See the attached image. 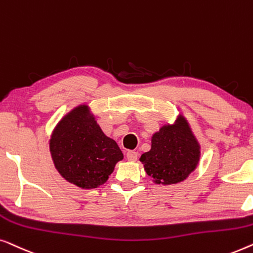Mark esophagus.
Returning <instances> with one entry per match:
<instances>
[{"label": "esophagus", "instance_id": "34e87169", "mask_svg": "<svg viewBox=\"0 0 253 253\" xmlns=\"http://www.w3.org/2000/svg\"><path fill=\"white\" fill-rule=\"evenodd\" d=\"M126 156H127L128 161H130V162H135L137 159V152L136 151H133V150L127 151Z\"/></svg>", "mask_w": 253, "mask_h": 253}]
</instances>
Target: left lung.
<instances>
[{
	"mask_svg": "<svg viewBox=\"0 0 253 253\" xmlns=\"http://www.w3.org/2000/svg\"><path fill=\"white\" fill-rule=\"evenodd\" d=\"M144 169L156 183L183 181L196 169L199 147L182 117L174 126H164L152 136L151 150L141 156Z\"/></svg>",
	"mask_w": 253,
	"mask_h": 253,
	"instance_id": "8db88e82",
	"label": "left lung"
}]
</instances>
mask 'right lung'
Returning a JSON list of instances; mask_svg holds the SVG:
<instances>
[{
	"label": "right lung",
	"instance_id": "obj_1",
	"mask_svg": "<svg viewBox=\"0 0 253 253\" xmlns=\"http://www.w3.org/2000/svg\"><path fill=\"white\" fill-rule=\"evenodd\" d=\"M50 151L62 176L86 189L104 183L124 158L118 144L105 136L86 105L60 120L51 136Z\"/></svg>",
	"mask_w": 253,
	"mask_h": 253
}]
</instances>
